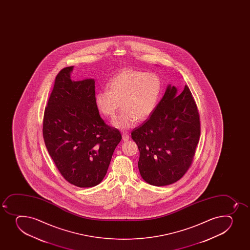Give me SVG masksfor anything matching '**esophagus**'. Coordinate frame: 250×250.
Returning <instances> with one entry per match:
<instances>
[{
  "label": "esophagus",
  "mask_w": 250,
  "mask_h": 250,
  "mask_svg": "<svg viewBox=\"0 0 250 250\" xmlns=\"http://www.w3.org/2000/svg\"><path fill=\"white\" fill-rule=\"evenodd\" d=\"M122 139H123V141H128L129 139V134H126V133H123V134H122Z\"/></svg>",
  "instance_id": "34e87169"
}]
</instances>
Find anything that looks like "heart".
I'll return each mask as SVG.
<instances>
[{
	"label": "heart",
	"instance_id": "obj_1",
	"mask_svg": "<svg viewBox=\"0 0 250 250\" xmlns=\"http://www.w3.org/2000/svg\"><path fill=\"white\" fill-rule=\"evenodd\" d=\"M161 82L154 73L127 69L109 80L106 90L95 94L99 113L106 118L116 116L121 104V113L113 121L120 129L131 128L137 121H145L153 113L161 96Z\"/></svg>",
	"mask_w": 250,
	"mask_h": 250
}]
</instances>
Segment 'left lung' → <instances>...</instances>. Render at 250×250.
<instances>
[{
    "instance_id": "8db88e82",
    "label": "left lung",
    "mask_w": 250,
    "mask_h": 250,
    "mask_svg": "<svg viewBox=\"0 0 250 250\" xmlns=\"http://www.w3.org/2000/svg\"><path fill=\"white\" fill-rule=\"evenodd\" d=\"M200 134V116L190 89L185 85L178 94V89L168 84L153 113L131 133L140 151L143 179L156 187L179 180L192 162Z\"/></svg>"
}]
</instances>
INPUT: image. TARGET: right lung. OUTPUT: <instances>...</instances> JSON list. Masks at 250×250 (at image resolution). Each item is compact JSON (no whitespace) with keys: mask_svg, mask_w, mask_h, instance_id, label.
<instances>
[{"mask_svg":"<svg viewBox=\"0 0 250 250\" xmlns=\"http://www.w3.org/2000/svg\"><path fill=\"white\" fill-rule=\"evenodd\" d=\"M73 67H65L55 78L44 113L43 137L63 178L79 188H91L106 175L121 134L99 116L94 80L75 82Z\"/></svg>","mask_w":250,"mask_h":250,"instance_id":"obj_1","label":"right lung"}]
</instances>
